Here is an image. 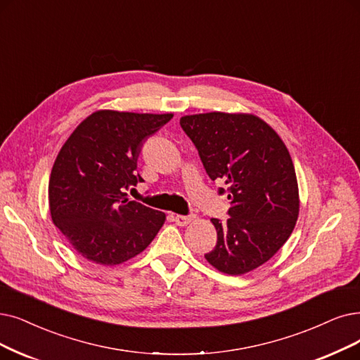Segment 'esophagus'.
<instances>
[{"label":"esophagus","instance_id":"obj_1","mask_svg":"<svg viewBox=\"0 0 360 360\" xmlns=\"http://www.w3.org/2000/svg\"><path fill=\"white\" fill-rule=\"evenodd\" d=\"M195 219V215L191 214V215H174V221L179 224V226H188L192 220Z\"/></svg>","mask_w":360,"mask_h":360}]
</instances>
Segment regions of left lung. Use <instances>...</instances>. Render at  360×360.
Returning a JSON list of instances; mask_svg holds the SVG:
<instances>
[{
    "label": "left lung",
    "instance_id": "8db88e82",
    "mask_svg": "<svg viewBox=\"0 0 360 360\" xmlns=\"http://www.w3.org/2000/svg\"><path fill=\"white\" fill-rule=\"evenodd\" d=\"M210 179L227 184V221L211 219L217 245L207 262L227 275L260 267L288 240L300 211L298 184L285 143L251 113L208 112L180 118Z\"/></svg>",
    "mask_w": 360,
    "mask_h": 360
}]
</instances>
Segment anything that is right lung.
I'll return each mask as SVG.
<instances>
[{"mask_svg": "<svg viewBox=\"0 0 360 360\" xmlns=\"http://www.w3.org/2000/svg\"><path fill=\"white\" fill-rule=\"evenodd\" d=\"M172 113L97 110L85 118L57 155L49 181L51 220L78 254L121 264L148 248L165 214L128 199L143 179L137 158L143 141Z\"/></svg>", "mask_w": 360, "mask_h": 360, "instance_id": "right-lung-1", "label": "right lung"}]
</instances>
